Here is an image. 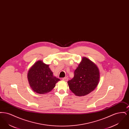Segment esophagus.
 I'll list each match as a JSON object with an SVG mask.
<instances>
[{
  "mask_svg": "<svg viewBox=\"0 0 129 129\" xmlns=\"http://www.w3.org/2000/svg\"><path fill=\"white\" fill-rule=\"evenodd\" d=\"M68 79L67 77H64V78H62V80H63V81H66H66H67Z\"/></svg>",
  "mask_w": 129,
  "mask_h": 129,
  "instance_id": "esophagus-1",
  "label": "esophagus"
}]
</instances>
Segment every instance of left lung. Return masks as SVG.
Returning <instances> with one entry per match:
<instances>
[{
  "mask_svg": "<svg viewBox=\"0 0 129 129\" xmlns=\"http://www.w3.org/2000/svg\"><path fill=\"white\" fill-rule=\"evenodd\" d=\"M100 73L97 66L84 57L74 71V78L68 81L70 90L76 96H85L92 91L98 84Z\"/></svg>",
  "mask_w": 129,
  "mask_h": 129,
  "instance_id": "obj_1",
  "label": "left lung"
}]
</instances>
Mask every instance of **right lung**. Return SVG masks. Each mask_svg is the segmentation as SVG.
<instances>
[{
  "label": "right lung",
  "instance_id": "1",
  "mask_svg": "<svg viewBox=\"0 0 129 129\" xmlns=\"http://www.w3.org/2000/svg\"><path fill=\"white\" fill-rule=\"evenodd\" d=\"M27 78L32 90L39 94L50 92L60 80L53 75L49 65L42 61L36 62L29 69Z\"/></svg>",
  "mask_w": 129,
  "mask_h": 129
}]
</instances>
